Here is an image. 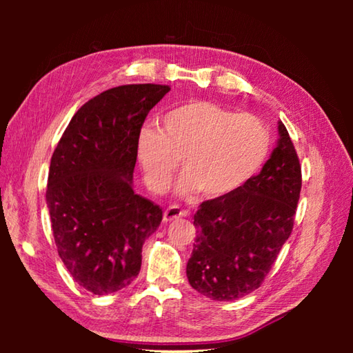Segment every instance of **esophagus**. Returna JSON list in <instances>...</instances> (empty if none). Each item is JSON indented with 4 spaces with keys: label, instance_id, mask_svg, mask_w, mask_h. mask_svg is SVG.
I'll list each match as a JSON object with an SVG mask.
<instances>
[{
    "label": "esophagus",
    "instance_id": "obj_1",
    "mask_svg": "<svg viewBox=\"0 0 353 353\" xmlns=\"http://www.w3.org/2000/svg\"><path fill=\"white\" fill-rule=\"evenodd\" d=\"M187 214H188L187 210H182V208H179L177 205H171L163 212V221L165 223H170V221H172V219L183 218V216H187Z\"/></svg>",
    "mask_w": 353,
    "mask_h": 353
}]
</instances>
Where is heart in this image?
Here are the masks:
<instances>
[{"label":"heart","mask_w":353,"mask_h":353,"mask_svg":"<svg viewBox=\"0 0 353 353\" xmlns=\"http://www.w3.org/2000/svg\"><path fill=\"white\" fill-rule=\"evenodd\" d=\"M268 148L270 132L256 117L236 115L208 101H187L165 113L160 130H141L137 155L152 193H165L182 159L177 193L193 196L202 190L205 198L216 199L255 174Z\"/></svg>","instance_id":"1"}]
</instances>
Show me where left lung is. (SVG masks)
<instances>
[{
	"instance_id": "left-lung-1",
	"label": "left lung",
	"mask_w": 353,
	"mask_h": 353,
	"mask_svg": "<svg viewBox=\"0 0 353 353\" xmlns=\"http://www.w3.org/2000/svg\"><path fill=\"white\" fill-rule=\"evenodd\" d=\"M277 129V146L259 174L194 213L187 277L213 301H235L259 288L291 235L302 172L282 121Z\"/></svg>"
}]
</instances>
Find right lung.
Instances as JSON below:
<instances>
[{
  "label": "right lung",
  "mask_w": 353,
  "mask_h": 353,
  "mask_svg": "<svg viewBox=\"0 0 353 353\" xmlns=\"http://www.w3.org/2000/svg\"><path fill=\"white\" fill-rule=\"evenodd\" d=\"M171 88L132 83L105 90L71 118L51 157L46 204L59 256L93 294L126 288L162 208L134 191L137 141L149 110Z\"/></svg>",
  "instance_id": "obj_1"
}]
</instances>
